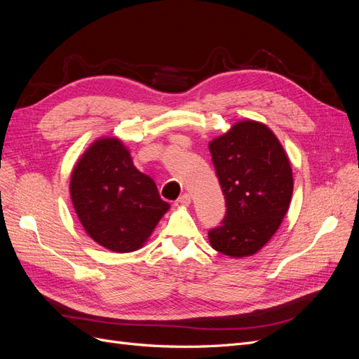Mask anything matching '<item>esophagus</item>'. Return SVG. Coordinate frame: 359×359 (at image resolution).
<instances>
[{
	"label": "esophagus",
	"instance_id": "obj_1",
	"mask_svg": "<svg viewBox=\"0 0 359 359\" xmlns=\"http://www.w3.org/2000/svg\"><path fill=\"white\" fill-rule=\"evenodd\" d=\"M178 203L180 205H182V206H189L190 203H191V196H190V194H182V196L178 199Z\"/></svg>",
	"mask_w": 359,
	"mask_h": 359
}]
</instances>
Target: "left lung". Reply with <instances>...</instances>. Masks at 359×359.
Here are the masks:
<instances>
[{
    "label": "left lung",
    "mask_w": 359,
    "mask_h": 359,
    "mask_svg": "<svg viewBox=\"0 0 359 359\" xmlns=\"http://www.w3.org/2000/svg\"><path fill=\"white\" fill-rule=\"evenodd\" d=\"M227 212L208 232L211 247L233 259L256 255L287 214L293 177L286 151L266 124L241 119L208 144Z\"/></svg>",
    "instance_id": "left-lung-1"
}]
</instances>
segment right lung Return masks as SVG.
Returning a JSON list of instances; mask_svg holds the SVG:
<instances>
[{
	"label": "right lung",
	"mask_w": 359,
	"mask_h": 359,
	"mask_svg": "<svg viewBox=\"0 0 359 359\" xmlns=\"http://www.w3.org/2000/svg\"><path fill=\"white\" fill-rule=\"evenodd\" d=\"M70 198L85 232L115 253L144 247L170 208L154 180L136 169L123 140L111 136L95 139L76 161Z\"/></svg>",
	"instance_id": "add662e5"
}]
</instances>
